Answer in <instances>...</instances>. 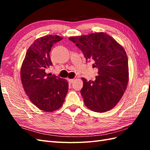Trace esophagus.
Wrapping results in <instances>:
<instances>
[{"label": "esophagus", "mask_w": 150, "mask_h": 150, "mask_svg": "<svg viewBox=\"0 0 150 150\" xmlns=\"http://www.w3.org/2000/svg\"><path fill=\"white\" fill-rule=\"evenodd\" d=\"M68 82H69V84H71L72 82H73V81H74V79H68Z\"/></svg>", "instance_id": "obj_1"}]
</instances>
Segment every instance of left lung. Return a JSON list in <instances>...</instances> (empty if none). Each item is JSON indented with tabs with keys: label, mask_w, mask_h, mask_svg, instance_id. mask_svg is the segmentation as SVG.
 I'll return each instance as SVG.
<instances>
[{
	"label": "left lung",
	"mask_w": 150,
	"mask_h": 150,
	"mask_svg": "<svg viewBox=\"0 0 150 150\" xmlns=\"http://www.w3.org/2000/svg\"><path fill=\"white\" fill-rule=\"evenodd\" d=\"M69 40L92 60L98 69L94 81L82 78L81 93L86 106L95 112H105L116 106L128 82V60L125 50L112 37L103 32L71 37Z\"/></svg>",
	"instance_id": "1"
}]
</instances>
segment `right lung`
<instances>
[{
  "label": "right lung",
  "mask_w": 150,
  "mask_h": 150,
  "mask_svg": "<svg viewBox=\"0 0 150 150\" xmlns=\"http://www.w3.org/2000/svg\"><path fill=\"white\" fill-rule=\"evenodd\" d=\"M62 39L51 35L37 39L28 48L21 67V77L25 92L33 104L47 112L62 106L68 90L66 79L45 72L52 66L50 56L52 47Z\"/></svg>",
  "instance_id": "right-lung-1"
}]
</instances>
